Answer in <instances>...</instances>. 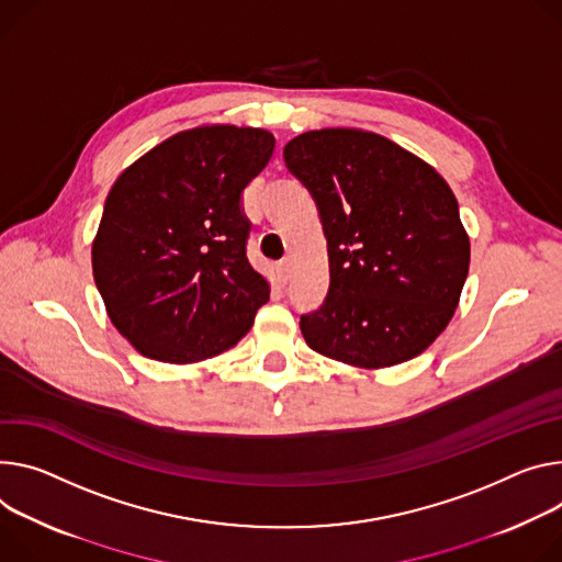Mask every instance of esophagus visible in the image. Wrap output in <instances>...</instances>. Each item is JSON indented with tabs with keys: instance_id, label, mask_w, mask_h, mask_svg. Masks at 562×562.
<instances>
[{
	"instance_id": "34e87169",
	"label": "esophagus",
	"mask_w": 562,
	"mask_h": 562,
	"mask_svg": "<svg viewBox=\"0 0 562 562\" xmlns=\"http://www.w3.org/2000/svg\"><path fill=\"white\" fill-rule=\"evenodd\" d=\"M278 276H280V282H282V284L289 282V278H291V262H289V260H282V262L278 265Z\"/></svg>"
}]
</instances>
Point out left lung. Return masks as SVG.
I'll return each mask as SVG.
<instances>
[{
	"label": "left lung",
	"instance_id": "1",
	"mask_svg": "<svg viewBox=\"0 0 562 562\" xmlns=\"http://www.w3.org/2000/svg\"><path fill=\"white\" fill-rule=\"evenodd\" d=\"M286 168L318 203L329 255L323 307L300 318L307 345L361 370L426 351L462 295L471 241L443 177L394 140L356 127L304 132Z\"/></svg>",
	"mask_w": 562,
	"mask_h": 562
}]
</instances>
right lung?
<instances>
[{
    "label": "right lung",
    "instance_id": "right-lung-1",
    "mask_svg": "<svg viewBox=\"0 0 562 562\" xmlns=\"http://www.w3.org/2000/svg\"><path fill=\"white\" fill-rule=\"evenodd\" d=\"M276 147L271 132L199 125L155 145L114 181L91 244L112 325L161 363L235 347L271 286L246 260L241 190Z\"/></svg>",
    "mask_w": 562,
    "mask_h": 562
}]
</instances>
